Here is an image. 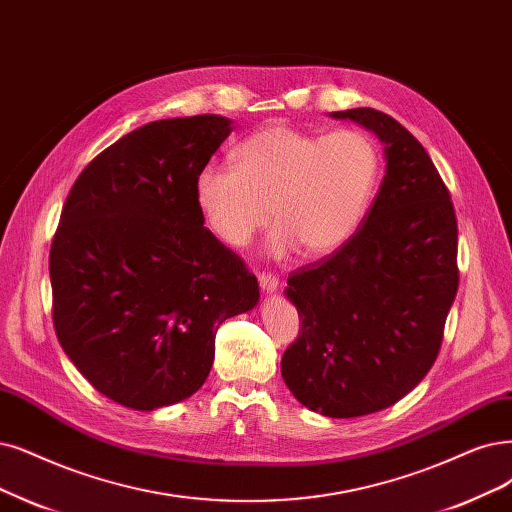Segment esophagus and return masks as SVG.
Segmentation results:
<instances>
[{
	"mask_svg": "<svg viewBox=\"0 0 512 512\" xmlns=\"http://www.w3.org/2000/svg\"><path fill=\"white\" fill-rule=\"evenodd\" d=\"M278 285H280V280H278L274 274H270V272H261V274H259V287H261L263 291H266V293L276 291Z\"/></svg>",
	"mask_w": 512,
	"mask_h": 512,
	"instance_id": "esophagus-1",
	"label": "esophagus"
}]
</instances>
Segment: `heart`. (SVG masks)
<instances>
[{
	"mask_svg": "<svg viewBox=\"0 0 512 512\" xmlns=\"http://www.w3.org/2000/svg\"><path fill=\"white\" fill-rule=\"evenodd\" d=\"M230 162L232 168L208 164L196 175L202 219L217 240L242 249L272 217L274 257L297 246L316 257L346 244L382 177L380 145L356 128L320 135L270 124L240 141Z\"/></svg>",
	"mask_w": 512,
	"mask_h": 512,
	"instance_id": "1",
	"label": "heart"
}]
</instances>
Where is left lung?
<instances>
[{
	"instance_id": "8db88e82",
	"label": "left lung",
	"mask_w": 512,
	"mask_h": 512,
	"mask_svg": "<svg viewBox=\"0 0 512 512\" xmlns=\"http://www.w3.org/2000/svg\"><path fill=\"white\" fill-rule=\"evenodd\" d=\"M384 143L386 175L358 232L291 272L301 329L282 354L295 399L329 418L382 411L418 386L458 293V221L422 143L371 107L333 111Z\"/></svg>"
}]
</instances>
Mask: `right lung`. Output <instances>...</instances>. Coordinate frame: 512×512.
Here are the masks:
<instances>
[{
    "mask_svg": "<svg viewBox=\"0 0 512 512\" xmlns=\"http://www.w3.org/2000/svg\"><path fill=\"white\" fill-rule=\"evenodd\" d=\"M232 132L223 116L149 122L73 183L50 246L52 323L107 399L151 411L211 373L225 318L259 301L255 274L219 242L194 181Z\"/></svg>",
    "mask_w": 512,
    "mask_h": 512,
    "instance_id": "1",
    "label": "right lung"
}]
</instances>
